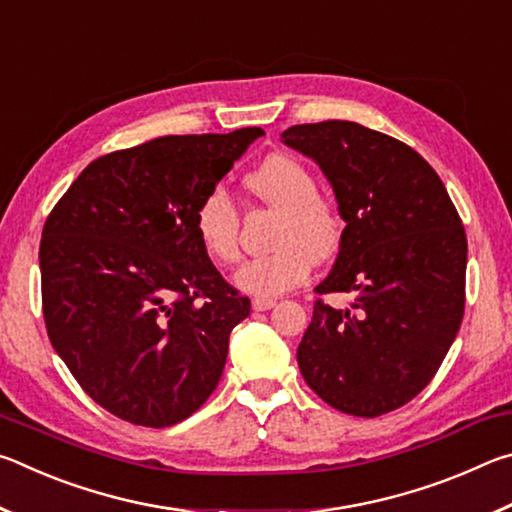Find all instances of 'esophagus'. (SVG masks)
<instances>
[{
	"label": "esophagus",
	"instance_id": "obj_1",
	"mask_svg": "<svg viewBox=\"0 0 512 512\" xmlns=\"http://www.w3.org/2000/svg\"><path fill=\"white\" fill-rule=\"evenodd\" d=\"M277 302L273 298H253V309L255 311H266V309H273Z\"/></svg>",
	"mask_w": 512,
	"mask_h": 512
}]
</instances>
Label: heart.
<instances>
[{
    "instance_id": "obj_1",
    "label": "heart",
    "mask_w": 512,
    "mask_h": 512,
    "mask_svg": "<svg viewBox=\"0 0 512 512\" xmlns=\"http://www.w3.org/2000/svg\"><path fill=\"white\" fill-rule=\"evenodd\" d=\"M244 185L264 205L280 212L271 253L246 259L235 284L259 298L282 296L307 280L311 259H327L343 241V214L332 198L318 194L316 176L300 160L277 153L250 171ZM198 244L216 264L239 257V210L221 185L207 189L194 210Z\"/></svg>"
}]
</instances>
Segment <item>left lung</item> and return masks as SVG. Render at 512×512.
Wrapping results in <instances>:
<instances>
[{
	"label": "left lung",
	"instance_id": "obj_1",
	"mask_svg": "<svg viewBox=\"0 0 512 512\" xmlns=\"http://www.w3.org/2000/svg\"><path fill=\"white\" fill-rule=\"evenodd\" d=\"M318 162L345 230L316 293H352L348 309L314 302L298 345L302 377L336 411L377 418L436 375L465 311L467 239L443 180L411 146L354 121L282 133Z\"/></svg>",
	"mask_w": 512,
	"mask_h": 512
}]
</instances>
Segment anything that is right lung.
Here are the masks:
<instances>
[{
    "label": "right lung",
    "instance_id": "1",
    "mask_svg": "<svg viewBox=\"0 0 512 512\" xmlns=\"http://www.w3.org/2000/svg\"><path fill=\"white\" fill-rule=\"evenodd\" d=\"M262 128L167 135L101 155L40 241L49 341L94 402L142 427L201 409L250 314L198 244L194 210Z\"/></svg>",
    "mask_w": 512,
    "mask_h": 512
}]
</instances>
